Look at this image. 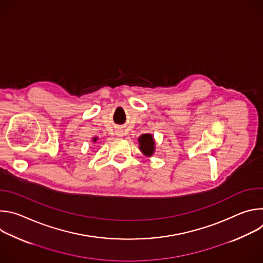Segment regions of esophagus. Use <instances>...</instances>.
Returning <instances> with one entry per match:
<instances>
[{
	"instance_id": "1",
	"label": "esophagus",
	"mask_w": 263,
	"mask_h": 263,
	"mask_svg": "<svg viewBox=\"0 0 263 263\" xmlns=\"http://www.w3.org/2000/svg\"><path fill=\"white\" fill-rule=\"evenodd\" d=\"M116 135H117L118 137H123V136H124V131H123L122 129H118L117 132H116Z\"/></svg>"
}]
</instances>
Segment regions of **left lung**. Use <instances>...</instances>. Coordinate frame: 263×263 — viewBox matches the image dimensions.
<instances>
[{"mask_svg":"<svg viewBox=\"0 0 263 263\" xmlns=\"http://www.w3.org/2000/svg\"><path fill=\"white\" fill-rule=\"evenodd\" d=\"M137 140H138V146H139L140 152L145 157H152L155 153V148H156L154 136L151 133H144V134H141Z\"/></svg>","mask_w":263,"mask_h":263,"instance_id":"left-lung-1","label":"left lung"}]
</instances>
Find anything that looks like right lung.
Returning a JSON list of instances; mask_svg holds the SVG:
<instances>
[{"mask_svg":"<svg viewBox=\"0 0 263 263\" xmlns=\"http://www.w3.org/2000/svg\"><path fill=\"white\" fill-rule=\"evenodd\" d=\"M97 140H98V137H93V138H92V141H93V142H97Z\"/></svg>","mask_w":263,"mask_h":263,"instance_id":"1","label":"right lung"}]
</instances>
